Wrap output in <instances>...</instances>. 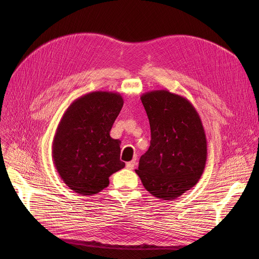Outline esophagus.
<instances>
[{
    "mask_svg": "<svg viewBox=\"0 0 259 259\" xmlns=\"http://www.w3.org/2000/svg\"><path fill=\"white\" fill-rule=\"evenodd\" d=\"M134 166H135V160H134V159L131 160V161H128L127 164H126V167H127V169H129V170H133V169H134Z\"/></svg>",
    "mask_w": 259,
    "mask_h": 259,
    "instance_id": "obj_1",
    "label": "esophagus"
}]
</instances>
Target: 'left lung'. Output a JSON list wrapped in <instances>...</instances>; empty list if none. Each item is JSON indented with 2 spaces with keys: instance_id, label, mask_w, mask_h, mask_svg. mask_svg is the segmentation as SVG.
<instances>
[{
  "instance_id": "obj_1",
  "label": "left lung",
  "mask_w": 259,
  "mask_h": 259,
  "mask_svg": "<svg viewBox=\"0 0 259 259\" xmlns=\"http://www.w3.org/2000/svg\"><path fill=\"white\" fill-rule=\"evenodd\" d=\"M151 129L135 170L147 191L170 200L194 187L206 167L207 138L194 106L182 95L153 90L141 97Z\"/></svg>"
}]
</instances>
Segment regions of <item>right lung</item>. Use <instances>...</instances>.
Returning <instances> with one entry per match:
<instances>
[{
  "label": "right lung",
  "mask_w": 259,
  "mask_h": 259,
  "mask_svg": "<svg viewBox=\"0 0 259 259\" xmlns=\"http://www.w3.org/2000/svg\"><path fill=\"white\" fill-rule=\"evenodd\" d=\"M124 100L117 92L93 91L73 101L63 114L52 142V159L62 181L81 195L108 187L125 167L120 142L110 137Z\"/></svg>",
  "instance_id": "obj_1"
}]
</instances>
